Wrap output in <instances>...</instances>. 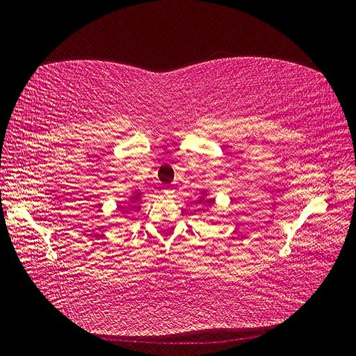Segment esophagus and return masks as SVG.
<instances>
[{"label":"esophagus","mask_w":356,"mask_h":356,"mask_svg":"<svg viewBox=\"0 0 356 356\" xmlns=\"http://www.w3.org/2000/svg\"><path fill=\"white\" fill-rule=\"evenodd\" d=\"M175 192H176V189H175L173 186H168V188H165V189H164V195L167 196V198H173V196H175Z\"/></svg>","instance_id":"esophagus-1"}]
</instances>
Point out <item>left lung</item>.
I'll use <instances>...</instances> for the list:
<instances>
[{
    "instance_id": "1",
    "label": "left lung",
    "mask_w": 356,
    "mask_h": 356,
    "mask_svg": "<svg viewBox=\"0 0 356 356\" xmlns=\"http://www.w3.org/2000/svg\"><path fill=\"white\" fill-rule=\"evenodd\" d=\"M207 195H208V191H202L201 192V198L198 200V204H201V202H204V204H207L208 207H211L213 204H214V198H207Z\"/></svg>"
}]
</instances>
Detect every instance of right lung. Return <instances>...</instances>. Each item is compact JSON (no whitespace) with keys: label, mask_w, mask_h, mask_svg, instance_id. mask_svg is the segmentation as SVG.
Here are the masks:
<instances>
[{"label":"right lung","mask_w":356,"mask_h":356,"mask_svg":"<svg viewBox=\"0 0 356 356\" xmlns=\"http://www.w3.org/2000/svg\"><path fill=\"white\" fill-rule=\"evenodd\" d=\"M142 198V192L139 191H134L131 192V196L129 198V205H134V204H138Z\"/></svg>","instance_id":"right-lung-1"}]
</instances>
